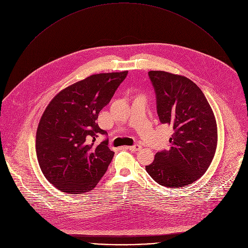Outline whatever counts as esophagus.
Segmentation results:
<instances>
[{
    "mask_svg": "<svg viewBox=\"0 0 248 248\" xmlns=\"http://www.w3.org/2000/svg\"><path fill=\"white\" fill-rule=\"evenodd\" d=\"M127 149H129L130 151H133V152H136V151H139L141 149V146L138 145V144H135L133 146H128Z\"/></svg>",
    "mask_w": 248,
    "mask_h": 248,
    "instance_id": "34e87169",
    "label": "esophagus"
}]
</instances>
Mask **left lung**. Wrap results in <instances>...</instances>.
Masks as SVG:
<instances>
[{"label":"left lung","mask_w":248,"mask_h":248,"mask_svg":"<svg viewBox=\"0 0 248 248\" xmlns=\"http://www.w3.org/2000/svg\"><path fill=\"white\" fill-rule=\"evenodd\" d=\"M162 124L172 126L170 148L158 152L145 169L160 186L179 188L193 184L214 158L218 131L213 111L189 78L163 70L148 73Z\"/></svg>","instance_id":"left-lung-1"}]
</instances>
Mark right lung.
<instances>
[{
	"label": "right lung",
	"instance_id": "obj_1",
	"mask_svg": "<svg viewBox=\"0 0 248 248\" xmlns=\"http://www.w3.org/2000/svg\"><path fill=\"white\" fill-rule=\"evenodd\" d=\"M98 74L67 86L49 103L36 132V154L40 169L59 190L79 194L92 190L107 170L114 152L108 139L100 144V111L108 105L127 76Z\"/></svg>",
	"mask_w": 248,
	"mask_h": 248
}]
</instances>
